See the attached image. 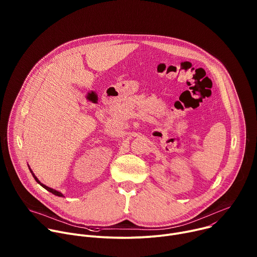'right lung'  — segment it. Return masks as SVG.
Segmentation results:
<instances>
[{"label": "right lung", "instance_id": "add662e5", "mask_svg": "<svg viewBox=\"0 0 257 257\" xmlns=\"http://www.w3.org/2000/svg\"><path fill=\"white\" fill-rule=\"evenodd\" d=\"M29 170H30V172L32 173V171H31V169H30V168H29ZM32 176H33V178L35 179V181H36V182H38V183H39V184H40V185H41L42 187H44V188H45L46 190H48V191L52 192L53 194H55V195H57V196H60V197H63V196H64V195H63V194H62L61 192H59V191H57V190H55V189H53V188H50V187L46 186L45 184H43V183H41V181H40V180H39L38 178H36V177H35V175H34L33 173H32Z\"/></svg>", "mask_w": 257, "mask_h": 257}]
</instances>
